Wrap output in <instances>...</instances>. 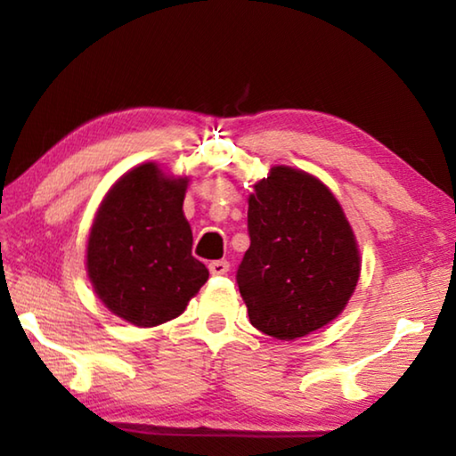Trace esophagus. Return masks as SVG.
Instances as JSON below:
<instances>
[{
    "label": "esophagus",
    "instance_id": "34e87169",
    "mask_svg": "<svg viewBox=\"0 0 456 456\" xmlns=\"http://www.w3.org/2000/svg\"><path fill=\"white\" fill-rule=\"evenodd\" d=\"M209 272H211V275H225L229 272V261H225V259L211 261Z\"/></svg>",
    "mask_w": 456,
    "mask_h": 456
}]
</instances>
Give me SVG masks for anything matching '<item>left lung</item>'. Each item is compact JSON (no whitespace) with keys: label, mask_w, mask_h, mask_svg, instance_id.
I'll return each instance as SVG.
<instances>
[{"label":"left lung","mask_w":456,"mask_h":456,"mask_svg":"<svg viewBox=\"0 0 456 456\" xmlns=\"http://www.w3.org/2000/svg\"><path fill=\"white\" fill-rule=\"evenodd\" d=\"M249 195L251 245L237 269L249 322L289 339L336 320L360 277V251L331 191L291 167H272Z\"/></svg>","instance_id":"8db88e82"}]
</instances>
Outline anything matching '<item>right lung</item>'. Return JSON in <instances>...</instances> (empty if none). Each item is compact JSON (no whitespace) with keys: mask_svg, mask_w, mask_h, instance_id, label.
I'll return each instance as SVG.
<instances>
[{"mask_svg":"<svg viewBox=\"0 0 456 456\" xmlns=\"http://www.w3.org/2000/svg\"><path fill=\"white\" fill-rule=\"evenodd\" d=\"M187 176H167L154 163L133 168L106 192L92 223L86 269L108 310L138 328H152L184 312L209 280L192 257L184 219Z\"/></svg>","mask_w":456,"mask_h":456,"instance_id":"add662e5","label":"right lung"}]
</instances>
